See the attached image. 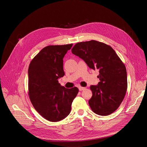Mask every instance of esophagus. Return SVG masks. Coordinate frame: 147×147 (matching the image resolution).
Returning a JSON list of instances; mask_svg holds the SVG:
<instances>
[{
  "instance_id": "1",
  "label": "esophagus",
  "mask_w": 147,
  "mask_h": 147,
  "mask_svg": "<svg viewBox=\"0 0 147 147\" xmlns=\"http://www.w3.org/2000/svg\"><path fill=\"white\" fill-rule=\"evenodd\" d=\"M85 89V88H84V87H82V86H79V90H80V91L84 90Z\"/></svg>"
}]
</instances>
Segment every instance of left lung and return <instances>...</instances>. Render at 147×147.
<instances>
[{"mask_svg": "<svg viewBox=\"0 0 147 147\" xmlns=\"http://www.w3.org/2000/svg\"><path fill=\"white\" fill-rule=\"evenodd\" d=\"M71 51L90 68L99 70L97 78L100 82L90 86L93 95L88 102L92 111L102 116L114 112L123 100L127 88L125 64L114 49L102 42H79Z\"/></svg>", "mask_w": 147, "mask_h": 147, "instance_id": "8db88e82", "label": "left lung"}]
</instances>
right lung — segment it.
<instances>
[{
  "label": "right lung",
  "mask_w": 147,
  "mask_h": 147,
  "mask_svg": "<svg viewBox=\"0 0 147 147\" xmlns=\"http://www.w3.org/2000/svg\"><path fill=\"white\" fill-rule=\"evenodd\" d=\"M73 44L48 46L33 59L28 68L30 100L36 110L45 119L58 122L71 112L77 96V87L65 88L58 82L63 77V58Z\"/></svg>",
  "instance_id": "1"
}]
</instances>
